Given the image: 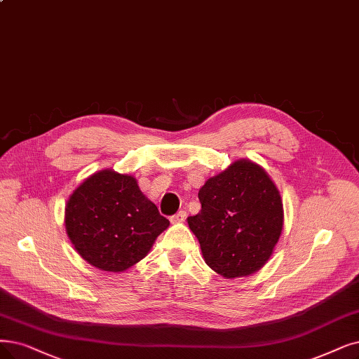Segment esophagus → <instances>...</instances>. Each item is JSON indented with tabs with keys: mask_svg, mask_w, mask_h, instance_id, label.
Masks as SVG:
<instances>
[{
	"mask_svg": "<svg viewBox=\"0 0 359 359\" xmlns=\"http://www.w3.org/2000/svg\"><path fill=\"white\" fill-rule=\"evenodd\" d=\"M185 218H187V212L180 210L178 213L174 215V217H170V222L172 224H181V222L185 221Z\"/></svg>",
	"mask_w": 359,
	"mask_h": 359,
	"instance_id": "obj_1",
	"label": "esophagus"
}]
</instances>
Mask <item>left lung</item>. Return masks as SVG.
<instances>
[{"mask_svg":"<svg viewBox=\"0 0 359 359\" xmlns=\"http://www.w3.org/2000/svg\"><path fill=\"white\" fill-rule=\"evenodd\" d=\"M198 200L202 209L187 222L209 268L229 280L259 271L284 224L283 200L268 172L238 159L203 184Z\"/></svg>","mask_w":359,"mask_h":359,"instance_id":"obj_1","label":"left lung"}]
</instances>
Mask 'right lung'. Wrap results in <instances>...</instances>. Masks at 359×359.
I'll list each match as a JSON object with an SVG mask.
<instances>
[{"label":"right lung","mask_w":359,"mask_h":359,"mask_svg":"<svg viewBox=\"0 0 359 359\" xmlns=\"http://www.w3.org/2000/svg\"><path fill=\"white\" fill-rule=\"evenodd\" d=\"M65 226L83 261L100 271L123 272L144 259L169 221L142 194L135 177L103 169L69 196Z\"/></svg>","instance_id":"obj_1"}]
</instances>
